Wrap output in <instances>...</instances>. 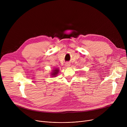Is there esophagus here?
<instances>
[{
  "label": "esophagus",
  "instance_id": "34e87169",
  "mask_svg": "<svg viewBox=\"0 0 127 127\" xmlns=\"http://www.w3.org/2000/svg\"><path fill=\"white\" fill-rule=\"evenodd\" d=\"M70 63H66V64H65V66H66V67H69V66H70Z\"/></svg>",
  "mask_w": 127,
  "mask_h": 127
}]
</instances>
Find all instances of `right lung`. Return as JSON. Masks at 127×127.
Wrapping results in <instances>:
<instances>
[{"label":"right lung","instance_id":"obj_1","mask_svg":"<svg viewBox=\"0 0 127 127\" xmlns=\"http://www.w3.org/2000/svg\"><path fill=\"white\" fill-rule=\"evenodd\" d=\"M59 71V70L58 69H56L55 70H53V71L52 73V75L53 76H56L57 75Z\"/></svg>","mask_w":127,"mask_h":127}]
</instances>
